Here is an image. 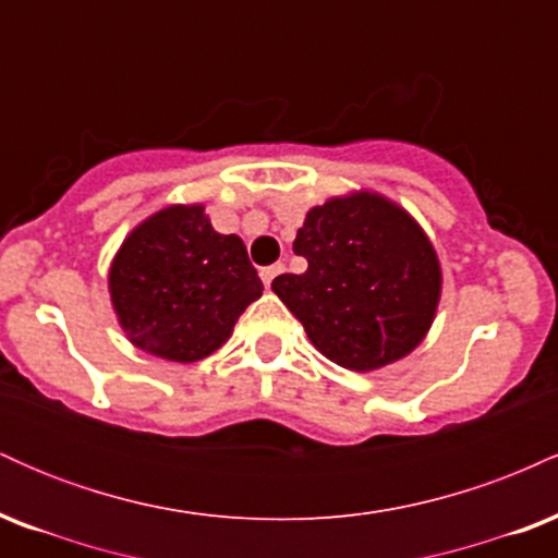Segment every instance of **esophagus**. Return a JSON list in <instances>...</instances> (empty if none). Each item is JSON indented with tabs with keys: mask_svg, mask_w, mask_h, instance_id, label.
<instances>
[{
	"mask_svg": "<svg viewBox=\"0 0 558 558\" xmlns=\"http://www.w3.org/2000/svg\"><path fill=\"white\" fill-rule=\"evenodd\" d=\"M283 270H286L283 262H278V265H270V267H262L259 278H262V283H265V288H270L272 280L278 278V275H283Z\"/></svg>",
	"mask_w": 558,
	"mask_h": 558,
	"instance_id": "esophagus-1",
	"label": "esophagus"
}]
</instances>
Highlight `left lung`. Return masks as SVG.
<instances>
[{"label":"left lung","instance_id":"1","mask_svg":"<svg viewBox=\"0 0 558 558\" xmlns=\"http://www.w3.org/2000/svg\"><path fill=\"white\" fill-rule=\"evenodd\" d=\"M293 252L306 272L278 275L272 291L330 362L373 373L425 341L444 272L401 204L369 189L332 196L306 213Z\"/></svg>","mask_w":558,"mask_h":558}]
</instances>
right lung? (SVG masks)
Returning <instances> with one entry per match:
<instances>
[{
  "mask_svg": "<svg viewBox=\"0 0 558 558\" xmlns=\"http://www.w3.org/2000/svg\"><path fill=\"white\" fill-rule=\"evenodd\" d=\"M107 288L128 341L181 364L220 349L262 296L243 241L217 233L204 204H170L141 220L114 252Z\"/></svg>",
  "mask_w": 558,
  "mask_h": 558,
  "instance_id": "1",
  "label": "right lung"
}]
</instances>
